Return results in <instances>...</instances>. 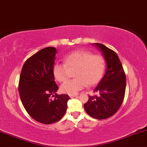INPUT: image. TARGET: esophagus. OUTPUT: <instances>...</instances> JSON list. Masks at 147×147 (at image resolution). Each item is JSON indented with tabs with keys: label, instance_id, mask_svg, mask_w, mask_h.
<instances>
[{
	"label": "esophagus",
	"instance_id": "34e87169",
	"mask_svg": "<svg viewBox=\"0 0 147 147\" xmlns=\"http://www.w3.org/2000/svg\"><path fill=\"white\" fill-rule=\"evenodd\" d=\"M69 96H70V98H74V97H76V96H77V95H76V94H72V95H69Z\"/></svg>",
	"mask_w": 147,
	"mask_h": 147
}]
</instances>
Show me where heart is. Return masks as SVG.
<instances>
[{
  "mask_svg": "<svg viewBox=\"0 0 147 147\" xmlns=\"http://www.w3.org/2000/svg\"><path fill=\"white\" fill-rule=\"evenodd\" d=\"M64 64L56 62L53 64V77L59 82H63L68 77V69H75V79L65 81L60 90L64 94L72 95L83 90L87 84L92 86L99 82L104 75L105 60L100 55H92L85 50H77L66 55Z\"/></svg>",
  "mask_w": 147,
  "mask_h": 147,
  "instance_id": "b5f03b06",
  "label": "heart"
}]
</instances>
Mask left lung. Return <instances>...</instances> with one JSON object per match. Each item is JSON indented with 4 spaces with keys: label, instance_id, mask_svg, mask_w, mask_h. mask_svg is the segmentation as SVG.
Here are the masks:
<instances>
[{
    "label": "left lung",
    "instance_id": "left-lung-1",
    "mask_svg": "<svg viewBox=\"0 0 147 147\" xmlns=\"http://www.w3.org/2000/svg\"><path fill=\"white\" fill-rule=\"evenodd\" d=\"M102 53L107 70L94 92L99 96H89L84 105L87 114L98 119L111 117L119 110L125 96L126 79L123 66L117 54L100 43H94Z\"/></svg>",
    "mask_w": 147,
    "mask_h": 147
}]
</instances>
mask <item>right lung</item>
<instances>
[{"instance_id": "right-lung-1", "label": "right lung", "mask_w": 147, "mask_h": 147, "mask_svg": "<svg viewBox=\"0 0 147 147\" xmlns=\"http://www.w3.org/2000/svg\"><path fill=\"white\" fill-rule=\"evenodd\" d=\"M56 53L55 47L42 49L26 61L20 77L19 92L24 107L31 117L43 124L60 120L70 99L66 94H56L58 87L52 72Z\"/></svg>"}]
</instances>
